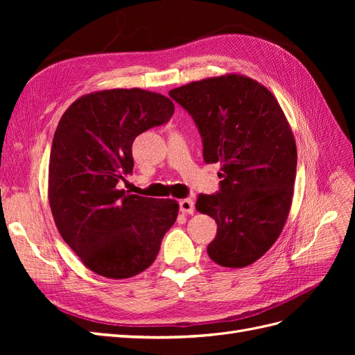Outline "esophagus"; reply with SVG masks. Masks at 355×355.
<instances>
[{"mask_svg":"<svg viewBox=\"0 0 355 355\" xmlns=\"http://www.w3.org/2000/svg\"><path fill=\"white\" fill-rule=\"evenodd\" d=\"M179 209L182 213L185 214H194L196 211V207H194V201H192L191 198H184L179 201Z\"/></svg>","mask_w":355,"mask_h":355,"instance_id":"1","label":"esophagus"}]
</instances>
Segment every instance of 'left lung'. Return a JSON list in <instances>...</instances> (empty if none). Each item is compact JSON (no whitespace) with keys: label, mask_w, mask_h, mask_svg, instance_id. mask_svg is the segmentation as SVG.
Instances as JSON below:
<instances>
[{"label":"left lung","mask_w":355,"mask_h":355,"mask_svg":"<svg viewBox=\"0 0 355 355\" xmlns=\"http://www.w3.org/2000/svg\"><path fill=\"white\" fill-rule=\"evenodd\" d=\"M191 114L206 163H220V191L200 196L196 209L218 223L207 253L244 268L280 237L292 207L297 153L275 96L241 73L192 81L168 92Z\"/></svg>","instance_id":"1"}]
</instances>
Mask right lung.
<instances>
[{
	"instance_id": "right-lung-1",
	"label": "right lung",
	"mask_w": 355,
	"mask_h": 355,
	"mask_svg": "<svg viewBox=\"0 0 355 355\" xmlns=\"http://www.w3.org/2000/svg\"><path fill=\"white\" fill-rule=\"evenodd\" d=\"M173 112L168 98L142 89L93 92L63 112L50 153L49 202L63 241L90 271L112 280L145 271L176 222V200L116 187L133 171L136 136Z\"/></svg>"
}]
</instances>
